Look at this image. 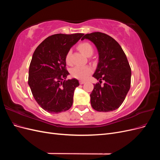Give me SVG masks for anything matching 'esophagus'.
<instances>
[{"instance_id":"34e87169","label":"esophagus","mask_w":160,"mask_h":160,"mask_svg":"<svg viewBox=\"0 0 160 160\" xmlns=\"http://www.w3.org/2000/svg\"><path fill=\"white\" fill-rule=\"evenodd\" d=\"M85 83V81H82V80L79 81V83H80V84H83V83Z\"/></svg>"}]
</instances>
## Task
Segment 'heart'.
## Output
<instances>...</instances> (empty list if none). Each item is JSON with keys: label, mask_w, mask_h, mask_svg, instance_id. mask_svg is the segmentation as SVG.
<instances>
[{"label": "heart", "mask_w": 160, "mask_h": 160, "mask_svg": "<svg viewBox=\"0 0 160 160\" xmlns=\"http://www.w3.org/2000/svg\"><path fill=\"white\" fill-rule=\"evenodd\" d=\"M78 49L85 54L86 56L91 57L94 52V48L90 42L88 41H83L80 42L77 46ZM71 51L67 52L65 60L67 65H71ZM92 72V68L90 66H76L71 70V75L74 78L78 79H85Z\"/></svg>", "instance_id": "obj_1"}]
</instances>
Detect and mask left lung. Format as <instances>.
Listing matches in <instances>:
<instances>
[{
	"instance_id": "obj_1",
	"label": "left lung",
	"mask_w": 160,
	"mask_h": 160,
	"mask_svg": "<svg viewBox=\"0 0 160 160\" xmlns=\"http://www.w3.org/2000/svg\"><path fill=\"white\" fill-rule=\"evenodd\" d=\"M85 38L94 43L99 55L93 75L99 82L94 84L90 94L92 108L100 112L114 111L123 103L131 87L132 71L127 57L119 43L107 34L94 32L86 34L82 40Z\"/></svg>"
}]
</instances>
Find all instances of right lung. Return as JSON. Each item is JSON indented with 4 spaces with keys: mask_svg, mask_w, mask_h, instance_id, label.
<instances>
[{
    "mask_svg": "<svg viewBox=\"0 0 160 160\" xmlns=\"http://www.w3.org/2000/svg\"><path fill=\"white\" fill-rule=\"evenodd\" d=\"M83 35H52L45 38L33 53L28 83L37 103L47 112L59 113L71 108L74 91L79 83L76 79L65 80L69 73L65 57Z\"/></svg>",
    "mask_w": 160,
    "mask_h": 160,
    "instance_id": "obj_1",
    "label": "right lung"
}]
</instances>
